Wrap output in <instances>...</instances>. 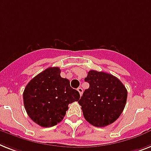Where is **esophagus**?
Masks as SVG:
<instances>
[{"label": "esophagus", "mask_w": 151, "mask_h": 151, "mask_svg": "<svg viewBox=\"0 0 151 151\" xmlns=\"http://www.w3.org/2000/svg\"><path fill=\"white\" fill-rule=\"evenodd\" d=\"M77 90H78V93H79V95H80V96L83 95V89L81 88V87H78V89H77Z\"/></svg>", "instance_id": "34e87169"}]
</instances>
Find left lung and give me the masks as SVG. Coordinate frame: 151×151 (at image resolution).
Segmentation results:
<instances>
[{
  "label": "left lung",
  "mask_w": 151,
  "mask_h": 151,
  "mask_svg": "<svg viewBox=\"0 0 151 151\" xmlns=\"http://www.w3.org/2000/svg\"><path fill=\"white\" fill-rule=\"evenodd\" d=\"M85 81L89 83L78 104L87 122L97 127H104L121 115L127 99V90L113 75L90 70Z\"/></svg>",
  "instance_id": "obj_1"
}]
</instances>
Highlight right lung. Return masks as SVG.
Returning a JSON list of instances; mask_svg holds the SVG:
<instances>
[{
	"label": "right lung",
	"mask_w": 151,
	"mask_h": 151,
	"mask_svg": "<svg viewBox=\"0 0 151 151\" xmlns=\"http://www.w3.org/2000/svg\"><path fill=\"white\" fill-rule=\"evenodd\" d=\"M58 67H50L34 77L23 93L24 105L29 117L38 125L50 127L60 123L69 103L80 95L71 88L70 82L62 78Z\"/></svg>",
	"instance_id": "1"
}]
</instances>
